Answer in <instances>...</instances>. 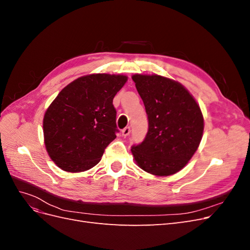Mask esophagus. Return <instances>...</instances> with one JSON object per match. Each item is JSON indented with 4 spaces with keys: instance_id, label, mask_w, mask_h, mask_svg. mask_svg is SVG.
<instances>
[{
    "instance_id": "obj_1",
    "label": "esophagus",
    "mask_w": 250,
    "mask_h": 250,
    "mask_svg": "<svg viewBox=\"0 0 250 250\" xmlns=\"http://www.w3.org/2000/svg\"><path fill=\"white\" fill-rule=\"evenodd\" d=\"M129 133H130V127H126V128H124V129L122 130V135H123L124 138L128 137V135H129Z\"/></svg>"
}]
</instances>
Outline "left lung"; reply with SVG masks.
I'll return each mask as SVG.
<instances>
[{"label": "left lung", "mask_w": 250, "mask_h": 250, "mask_svg": "<svg viewBox=\"0 0 250 250\" xmlns=\"http://www.w3.org/2000/svg\"><path fill=\"white\" fill-rule=\"evenodd\" d=\"M148 116L145 140L131 148L141 169L155 176H170L185 168L201 142L204 120L190 92L161 75H132Z\"/></svg>", "instance_id": "obj_1"}]
</instances>
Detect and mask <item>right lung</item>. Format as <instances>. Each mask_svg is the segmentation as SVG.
Masks as SVG:
<instances>
[{
  "mask_svg": "<svg viewBox=\"0 0 250 250\" xmlns=\"http://www.w3.org/2000/svg\"><path fill=\"white\" fill-rule=\"evenodd\" d=\"M127 79L120 74H89L60 90L42 121L44 146L57 167L78 173L101 161L117 138L112 100Z\"/></svg>",
  "mask_w": 250,
  "mask_h": 250,
  "instance_id": "1",
  "label": "right lung"
}]
</instances>
